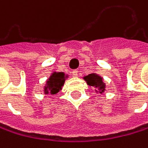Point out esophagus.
Returning a JSON list of instances; mask_svg holds the SVG:
<instances>
[{
  "instance_id": "34e87169",
  "label": "esophagus",
  "mask_w": 148,
  "mask_h": 148,
  "mask_svg": "<svg viewBox=\"0 0 148 148\" xmlns=\"http://www.w3.org/2000/svg\"><path fill=\"white\" fill-rule=\"evenodd\" d=\"M72 75H73V76H75V77L78 76V70H73L72 72Z\"/></svg>"
}]
</instances>
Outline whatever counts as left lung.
Here are the masks:
<instances>
[{"instance_id":"8db88e82","label":"left lung","mask_w":148,"mask_h":148,"mask_svg":"<svg viewBox=\"0 0 148 148\" xmlns=\"http://www.w3.org/2000/svg\"><path fill=\"white\" fill-rule=\"evenodd\" d=\"M84 79L86 81L88 85L98 89L100 94H102L103 92H105L106 84L104 83V81H103V78L101 76L95 75V73H90V75L84 76ZM96 92H97V91H96Z\"/></svg>"}]
</instances>
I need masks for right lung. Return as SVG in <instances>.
<instances>
[{"label": "right lung", "instance_id": "right-lung-1", "mask_svg": "<svg viewBox=\"0 0 148 148\" xmlns=\"http://www.w3.org/2000/svg\"><path fill=\"white\" fill-rule=\"evenodd\" d=\"M65 81V75L64 73H53L52 75L46 82L44 86V93L46 95H56L62 89Z\"/></svg>", "mask_w": 148, "mask_h": 148}]
</instances>
